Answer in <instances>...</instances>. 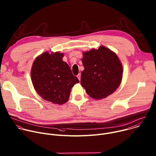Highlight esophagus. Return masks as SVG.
<instances>
[{
  "instance_id": "1",
  "label": "esophagus",
  "mask_w": 156,
  "mask_h": 156,
  "mask_svg": "<svg viewBox=\"0 0 156 156\" xmlns=\"http://www.w3.org/2000/svg\"><path fill=\"white\" fill-rule=\"evenodd\" d=\"M77 78H78V79L79 80V81L80 80V77H81V75H80V74H79L77 76Z\"/></svg>"
}]
</instances>
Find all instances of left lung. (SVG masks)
<instances>
[{
	"label": "left lung",
	"mask_w": 156,
	"mask_h": 156,
	"mask_svg": "<svg viewBox=\"0 0 156 156\" xmlns=\"http://www.w3.org/2000/svg\"><path fill=\"white\" fill-rule=\"evenodd\" d=\"M84 70L80 84L91 98L99 100L112 94L122 78V66L117 55L104 46L84 52Z\"/></svg>",
	"instance_id": "8db88e82"
}]
</instances>
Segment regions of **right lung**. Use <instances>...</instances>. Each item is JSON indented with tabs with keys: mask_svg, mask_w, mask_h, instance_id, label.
I'll use <instances>...</instances> for the list:
<instances>
[{
	"mask_svg": "<svg viewBox=\"0 0 156 156\" xmlns=\"http://www.w3.org/2000/svg\"><path fill=\"white\" fill-rule=\"evenodd\" d=\"M64 55L59 52H45L34 61L30 76L38 94L55 104L66 103L74 84L79 83L69 66L63 61Z\"/></svg>",
	"mask_w": 156,
	"mask_h": 156,
	"instance_id": "obj_1",
	"label": "right lung"
}]
</instances>
